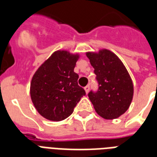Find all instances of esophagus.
I'll use <instances>...</instances> for the list:
<instances>
[{"mask_svg":"<svg viewBox=\"0 0 157 157\" xmlns=\"http://www.w3.org/2000/svg\"><path fill=\"white\" fill-rule=\"evenodd\" d=\"M85 90H86V94H88L89 91H90V86H86V87H85Z\"/></svg>","mask_w":157,"mask_h":157,"instance_id":"obj_1","label":"esophagus"}]
</instances>
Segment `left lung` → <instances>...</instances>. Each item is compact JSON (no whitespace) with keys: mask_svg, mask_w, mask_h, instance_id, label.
<instances>
[{"mask_svg":"<svg viewBox=\"0 0 157 157\" xmlns=\"http://www.w3.org/2000/svg\"><path fill=\"white\" fill-rule=\"evenodd\" d=\"M86 56L94 68L98 82V91H90L89 98L100 117L117 119L128 110L133 99L131 77L121 60L109 50L87 52Z\"/></svg>","mask_w":157,"mask_h":157,"instance_id":"1","label":"left lung"}]
</instances>
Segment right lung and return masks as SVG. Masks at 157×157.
<instances>
[{
  "label": "right lung",
  "mask_w": 157,
  "mask_h": 157,
  "mask_svg": "<svg viewBox=\"0 0 157 157\" xmlns=\"http://www.w3.org/2000/svg\"><path fill=\"white\" fill-rule=\"evenodd\" d=\"M80 55L57 50L34 73L30 95L36 109L44 118L60 121L73 112L86 91L78 86L74 67Z\"/></svg>",
  "instance_id": "add662e5"
}]
</instances>
